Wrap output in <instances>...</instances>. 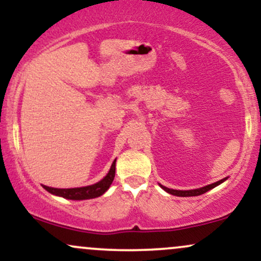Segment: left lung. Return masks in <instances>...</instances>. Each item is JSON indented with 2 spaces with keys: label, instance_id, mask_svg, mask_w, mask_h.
<instances>
[{
  "label": "left lung",
  "instance_id": "obj_1",
  "mask_svg": "<svg viewBox=\"0 0 261 261\" xmlns=\"http://www.w3.org/2000/svg\"><path fill=\"white\" fill-rule=\"evenodd\" d=\"M226 179H222V180H218L216 182H214V184H210V185H206V187L203 188H200V189H195V190H173V189H169V188H166L163 187V185H161L162 189H164V190L167 191V193L172 194V195H175V196H197V195H201V194H205L206 191L211 190V189H214L215 187H217V185H220L221 182H223Z\"/></svg>",
  "mask_w": 261,
  "mask_h": 261
}]
</instances>
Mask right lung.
<instances>
[{"mask_svg":"<svg viewBox=\"0 0 261 261\" xmlns=\"http://www.w3.org/2000/svg\"><path fill=\"white\" fill-rule=\"evenodd\" d=\"M115 162H113L112 168H110L109 173L101 179L100 181H98L97 184L89 185V187H83V188H72V189H56V188H49L43 185L45 190H47L49 193L54 194V195L62 196L65 199L70 200H87V199H93V197H98L103 195L104 193L109 189L110 185L114 180V176H115Z\"/></svg>","mask_w":261,"mask_h":261,"instance_id":"1","label":"right lung"}]
</instances>
